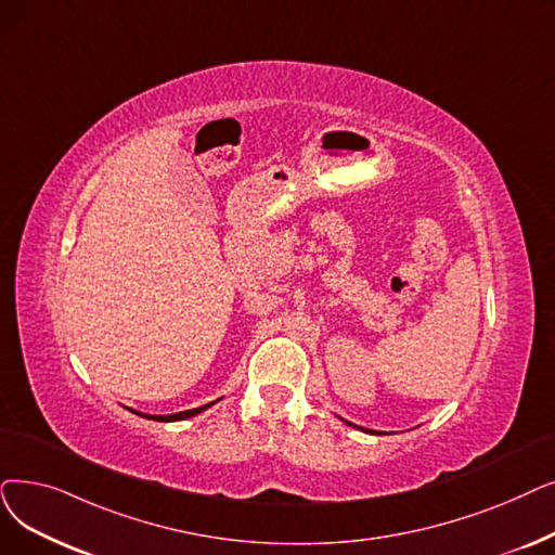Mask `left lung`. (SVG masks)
Segmentation results:
<instances>
[{
	"label": "left lung",
	"instance_id": "1",
	"mask_svg": "<svg viewBox=\"0 0 555 555\" xmlns=\"http://www.w3.org/2000/svg\"><path fill=\"white\" fill-rule=\"evenodd\" d=\"M347 424H349V426H353V424H351V422H347ZM363 430H365V428H363Z\"/></svg>",
	"mask_w": 555,
	"mask_h": 555
}]
</instances>
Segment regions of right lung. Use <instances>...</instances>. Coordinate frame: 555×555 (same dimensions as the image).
Here are the masks:
<instances>
[{
	"label": "right lung",
	"mask_w": 555,
	"mask_h": 555,
	"mask_svg": "<svg viewBox=\"0 0 555 555\" xmlns=\"http://www.w3.org/2000/svg\"><path fill=\"white\" fill-rule=\"evenodd\" d=\"M215 403V401H212ZM212 403H206V405H202V408H192V411H183V413H175V415H154L152 420H156V422H175V420H188V417H195V415H199L202 411H206V408H210ZM135 413V411H133ZM140 415V413H138ZM142 417H150V415H142Z\"/></svg>",
	"instance_id": "add662e5"
}]
</instances>
